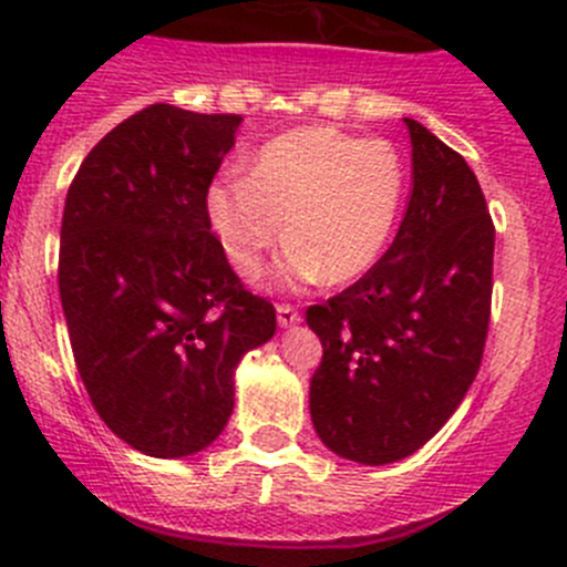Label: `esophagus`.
<instances>
[{
    "mask_svg": "<svg viewBox=\"0 0 567 567\" xmlns=\"http://www.w3.org/2000/svg\"><path fill=\"white\" fill-rule=\"evenodd\" d=\"M278 324L281 328H291V324L300 322V311H297L295 306H289V302H278Z\"/></svg>",
    "mask_w": 567,
    "mask_h": 567,
    "instance_id": "1",
    "label": "esophagus"
}]
</instances>
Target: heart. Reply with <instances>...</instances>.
I'll return each instance as SVG.
<instances>
[{"label": "heart", "mask_w": 567, "mask_h": 567, "mask_svg": "<svg viewBox=\"0 0 567 567\" xmlns=\"http://www.w3.org/2000/svg\"><path fill=\"white\" fill-rule=\"evenodd\" d=\"M405 195L408 162L394 143L308 126L270 140L248 176L212 184L206 215L243 278L259 276L286 234L278 281L347 284L385 254Z\"/></svg>", "instance_id": "b5f03b06"}]
</instances>
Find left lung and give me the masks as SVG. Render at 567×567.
Returning a JSON list of instances; mask_svg holds the SVG:
<instances>
[{
    "label": "left lung",
    "instance_id": "1",
    "mask_svg": "<svg viewBox=\"0 0 567 567\" xmlns=\"http://www.w3.org/2000/svg\"><path fill=\"white\" fill-rule=\"evenodd\" d=\"M413 189L394 243L306 322L322 341L311 422L330 452L383 466L422 450L466 396L491 322L493 220L474 171L405 117Z\"/></svg>",
    "mask_w": 567,
    "mask_h": 567
}]
</instances>
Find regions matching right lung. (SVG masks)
Returning <instances> with one entry per match:
<instances>
[{
	"label": "right lung",
	"instance_id": "add662e5",
	"mask_svg": "<svg viewBox=\"0 0 567 567\" xmlns=\"http://www.w3.org/2000/svg\"><path fill=\"white\" fill-rule=\"evenodd\" d=\"M243 117L151 104L95 143L69 187L60 300L106 427L151 457L206 450L234 369L276 333L212 234L206 195Z\"/></svg>",
	"mask_w": 567,
	"mask_h": 567
}]
</instances>
